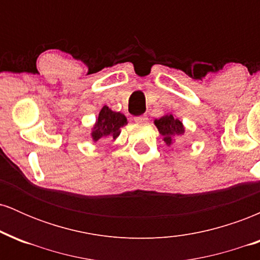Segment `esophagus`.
Returning <instances> with one entry per match:
<instances>
[{
    "label": "esophagus",
    "mask_w": 260,
    "mask_h": 260,
    "mask_svg": "<svg viewBox=\"0 0 260 260\" xmlns=\"http://www.w3.org/2000/svg\"><path fill=\"white\" fill-rule=\"evenodd\" d=\"M134 122H136V123H140V124L147 123V122H148V116L147 115L137 116V117H134Z\"/></svg>",
    "instance_id": "34e87169"
}]
</instances>
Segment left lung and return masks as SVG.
Returning a JSON list of instances; mask_svg holds the SVG:
<instances>
[{
  "label": "left lung",
  "instance_id": "obj_1",
  "mask_svg": "<svg viewBox=\"0 0 260 260\" xmlns=\"http://www.w3.org/2000/svg\"><path fill=\"white\" fill-rule=\"evenodd\" d=\"M154 124L156 126L159 133L162 136V140L166 143L168 147H170L175 142V139L181 137L186 131L183 123L178 118H176L172 113H166L162 117L155 120Z\"/></svg>",
  "mask_w": 260,
  "mask_h": 260
}]
</instances>
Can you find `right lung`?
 Returning a JSON list of instances; mask_svg holds the SVG:
<instances>
[{"label":"right lung","mask_w":260,"mask_h":260,"mask_svg":"<svg viewBox=\"0 0 260 260\" xmlns=\"http://www.w3.org/2000/svg\"><path fill=\"white\" fill-rule=\"evenodd\" d=\"M128 123L126 116L121 112H115L109 106H104L100 110L99 117L91 128V139L98 142L100 139H116L121 133V128Z\"/></svg>","instance_id":"add662e5"}]
</instances>
